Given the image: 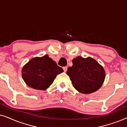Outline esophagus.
I'll list each match as a JSON object with an SVG mask.
<instances>
[{"label":"esophagus","mask_w":127,"mask_h":127,"mask_svg":"<svg viewBox=\"0 0 127 127\" xmlns=\"http://www.w3.org/2000/svg\"><path fill=\"white\" fill-rule=\"evenodd\" d=\"M67 66H64V67H63V69H64V72H66V70H67Z\"/></svg>","instance_id":"1"}]
</instances>
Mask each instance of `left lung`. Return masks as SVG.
I'll list each match as a JSON object with an SVG mask.
<instances>
[{
    "instance_id": "1",
    "label": "left lung",
    "mask_w": 127,
    "mask_h": 127,
    "mask_svg": "<svg viewBox=\"0 0 127 127\" xmlns=\"http://www.w3.org/2000/svg\"><path fill=\"white\" fill-rule=\"evenodd\" d=\"M72 67L66 73L73 86L80 93L91 94L98 90L103 84L105 72L103 67L91 57H77L72 60Z\"/></svg>"
}]
</instances>
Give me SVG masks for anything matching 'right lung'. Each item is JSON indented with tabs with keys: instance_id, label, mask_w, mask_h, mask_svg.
I'll return each instance as SVG.
<instances>
[{
	"instance_id": "obj_1",
	"label": "right lung",
	"mask_w": 127,
	"mask_h": 127,
	"mask_svg": "<svg viewBox=\"0 0 127 127\" xmlns=\"http://www.w3.org/2000/svg\"><path fill=\"white\" fill-rule=\"evenodd\" d=\"M63 69L47 55L35 57L24 66L22 76L28 86L36 90H45L53 83L57 74Z\"/></svg>"
}]
</instances>
